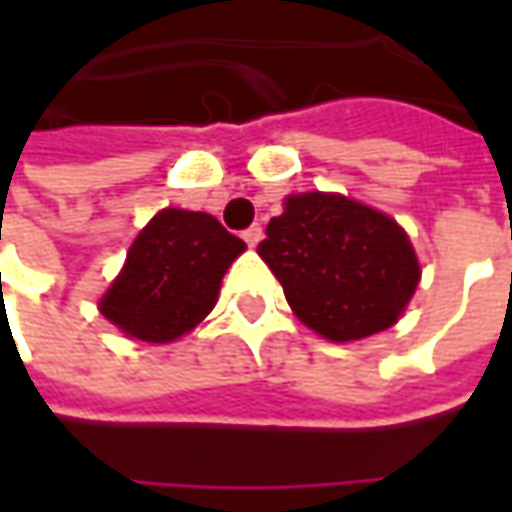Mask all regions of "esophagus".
<instances>
[{"mask_svg": "<svg viewBox=\"0 0 512 512\" xmlns=\"http://www.w3.org/2000/svg\"><path fill=\"white\" fill-rule=\"evenodd\" d=\"M242 239H245V242H247V245H250V247H256V245H259V242H262V227H259V225H250V227H247V230H245V233H242Z\"/></svg>", "mask_w": 512, "mask_h": 512, "instance_id": "esophagus-1", "label": "esophagus"}]
</instances>
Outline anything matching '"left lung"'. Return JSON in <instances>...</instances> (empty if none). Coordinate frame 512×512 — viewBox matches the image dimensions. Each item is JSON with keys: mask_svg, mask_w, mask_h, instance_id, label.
Returning a JSON list of instances; mask_svg holds the SVG:
<instances>
[{"mask_svg": "<svg viewBox=\"0 0 512 512\" xmlns=\"http://www.w3.org/2000/svg\"><path fill=\"white\" fill-rule=\"evenodd\" d=\"M293 313L330 342L390 327L419 285L407 233L384 213L333 193H299L259 245Z\"/></svg>", "mask_w": 512, "mask_h": 512, "instance_id": "8db88e82", "label": "left lung"}]
</instances>
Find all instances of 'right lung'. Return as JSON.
<instances>
[{"label": "right lung", "instance_id": "right-lung-1", "mask_svg": "<svg viewBox=\"0 0 512 512\" xmlns=\"http://www.w3.org/2000/svg\"><path fill=\"white\" fill-rule=\"evenodd\" d=\"M245 250L210 213L168 207L153 216L119 279L99 302L102 316L142 342H173L216 305L222 276Z\"/></svg>", "mask_w": 512, "mask_h": 512}]
</instances>
